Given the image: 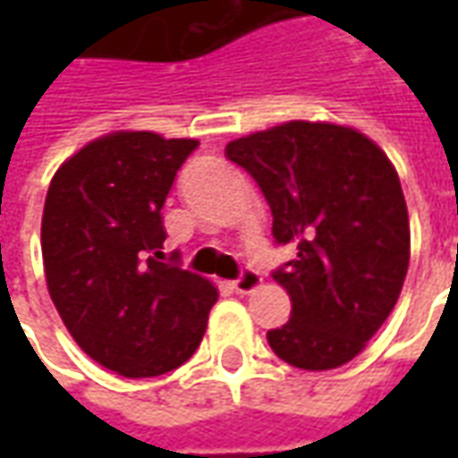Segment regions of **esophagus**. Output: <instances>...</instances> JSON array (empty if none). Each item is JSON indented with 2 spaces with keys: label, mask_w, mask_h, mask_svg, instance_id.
<instances>
[{
  "label": "esophagus",
  "mask_w": 458,
  "mask_h": 458,
  "mask_svg": "<svg viewBox=\"0 0 458 458\" xmlns=\"http://www.w3.org/2000/svg\"><path fill=\"white\" fill-rule=\"evenodd\" d=\"M259 282H262V277H259L255 269H242L240 277L233 282V289H235L238 294H250L252 289L259 287Z\"/></svg>",
  "instance_id": "34e87169"
}]
</instances>
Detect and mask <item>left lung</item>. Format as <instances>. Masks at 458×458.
Instances as JSON below:
<instances>
[{
	"mask_svg": "<svg viewBox=\"0 0 458 458\" xmlns=\"http://www.w3.org/2000/svg\"><path fill=\"white\" fill-rule=\"evenodd\" d=\"M225 154L258 181L275 240L297 248L272 272L292 299V318L267 331L272 351L301 370L353 360L390 317L410 265L394 166L373 140L328 122H284Z\"/></svg>",
	"mask_w": 458,
	"mask_h": 458,
	"instance_id": "8db88e82",
	"label": "left lung"
}]
</instances>
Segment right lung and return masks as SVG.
Returning a JSON list of instances; mask_svg holds the SVG:
<instances>
[{
  "label": "right lung",
  "mask_w": 458,
  "mask_h": 458,
  "mask_svg": "<svg viewBox=\"0 0 458 458\" xmlns=\"http://www.w3.org/2000/svg\"><path fill=\"white\" fill-rule=\"evenodd\" d=\"M196 140L113 131L64 161L46 193L48 294L93 360L154 377L196 353L218 289L164 250L161 208Z\"/></svg>",
  "instance_id": "add662e5"
}]
</instances>
